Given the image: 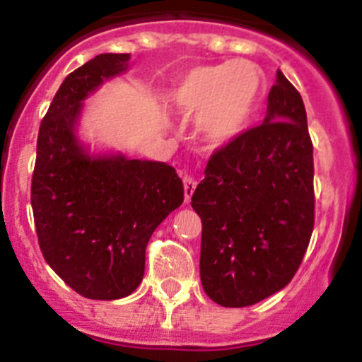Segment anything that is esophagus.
Here are the masks:
<instances>
[{
  "label": "esophagus",
  "mask_w": 362,
  "mask_h": 362,
  "mask_svg": "<svg viewBox=\"0 0 362 362\" xmlns=\"http://www.w3.org/2000/svg\"><path fill=\"white\" fill-rule=\"evenodd\" d=\"M197 178L191 177V175H185L184 177V194H185V202H191V197L192 192H194V189H197Z\"/></svg>",
  "instance_id": "obj_1"
}]
</instances>
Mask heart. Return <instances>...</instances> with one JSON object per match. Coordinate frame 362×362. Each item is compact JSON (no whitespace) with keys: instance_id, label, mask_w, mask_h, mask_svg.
Listing matches in <instances>:
<instances>
[{"instance_id":"1","label":"heart","mask_w":362,"mask_h":362,"mask_svg":"<svg viewBox=\"0 0 362 362\" xmlns=\"http://www.w3.org/2000/svg\"><path fill=\"white\" fill-rule=\"evenodd\" d=\"M264 93V73L246 60L200 66L171 87L173 109L198 117V128L211 144L221 146L246 132Z\"/></svg>"}]
</instances>
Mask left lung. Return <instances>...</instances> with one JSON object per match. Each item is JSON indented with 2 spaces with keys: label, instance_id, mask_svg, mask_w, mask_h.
Returning <instances> with one entry per match:
<instances>
[{
  "label": "left lung",
  "instance_id": "obj_1",
  "mask_svg": "<svg viewBox=\"0 0 362 362\" xmlns=\"http://www.w3.org/2000/svg\"><path fill=\"white\" fill-rule=\"evenodd\" d=\"M313 141L302 96L276 71L262 124L218 148L191 205L202 218V286L246 307L286 288L314 228Z\"/></svg>",
  "mask_w": 362,
  "mask_h": 362
}]
</instances>
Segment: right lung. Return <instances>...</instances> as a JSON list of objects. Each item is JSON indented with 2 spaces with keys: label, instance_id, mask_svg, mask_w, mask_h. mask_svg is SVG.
Wrapping results in <instances>:
<instances>
[{
  "label": "right lung",
  "instance_id": "obj_1",
  "mask_svg": "<svg viewBox=\"0 0 362 362\" xmlns=\"http://www.w3.org/2000/svg\"><path fill=\"white\" fill-rule=\"evenodd\" d=\"M128 59L103 53L67 74L37 137L32 209L40 252L71 289L93 300L137 289L151 234L184 202L175 168L123 155L90 157L74 135L82 101L123 73Z\"/></svg>",
  "mask_w": 362,
  "mask_h": 362
}]
</instances>
